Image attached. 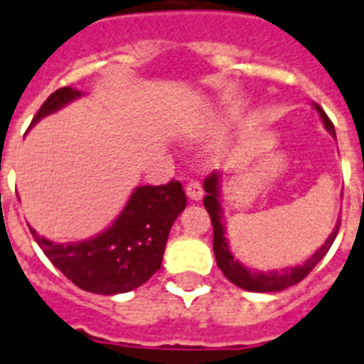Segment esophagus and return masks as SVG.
<instances>
[{
  "label": "esophagus",
  "instance_id": "esophagus-1",
  "mask_svg": "<svg viewBox=\"0 0 364 364\" xmlns=\"http://www.w3.org/2000/svg\"><path fill=\"white\" fill-rule=\"evenodd\" d=\"M185 191H187V196L191 198V200H194V202H198V200H202V198H203V188L198 181L188 183Z\"/></svg>",
  "mask_w": 364,
  "mask_h": 364
}]
</instances>
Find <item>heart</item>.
Returning a JSON list of instances; mask_svg holds the SVG:
<instances>
[{
  "mask_svg": "<svg viewBox=\"0 0 364 364\" xmlns=\"http://www.w3.org/2000/svg\"><path fill=\"white\" fill-rule=\"evenodd\" d=\"M215 127H217V123H215ZM211 129H213V127H211Z\"/></svg>",
  "mask_w": 364,
  "mask_h": 364,
  "instance_id": "1",
  "label": "heart"
}]
</instances>
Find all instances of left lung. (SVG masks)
<instances>
[{"label":"left lung","mask_w":364,"mask_h":364,"mask_svg":"<svg viewBox=\"0 0 364 364\" xmlns=\"http://www.w3.org/2000/svg\"><path fill=\"white\" fill-rule=\"evenodd\" d=\"M314 108L320 114L323 125L327 131L335 136V125L331 123L327 114L321 110L320 106L314 105ZM203 188H205V198H203V205L208 209L209 217H211L213 224V250H215V259H217L218 269L223 271L224 277L233 282L239 288L247 289V291H259V294H271V291H280L289 286L297 284L305 279L306 274L318 265L327 250L331 249V245L335 241L338 228H341V220L335 226V230L331 232L327 241L321 245L320 249L316 250L303 265H295V267L282 269V271H271V273H259L256 269L245 267L241 262L233 258V254L230 252L228 239H226V228H224L223 220V205H220V173L213 172L211 176L205 177L203 181Z\"/></svg>","instance_id":"1"}]
</instances>
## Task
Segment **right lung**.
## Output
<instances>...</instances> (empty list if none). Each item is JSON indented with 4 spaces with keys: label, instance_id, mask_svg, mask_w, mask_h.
Instances as JSON below:
<instances>
[{
    "label": "right lung",
    "instance_id": "obj_1",
    "mask_svg": "<svg viewBox=\"0 0 364 364\" xmlns=\"http://www.w3.org/2000/svg\"><path fill=\"white\" fill-rule=\"evenodd\" d=\"M80 97L82 91L75 87L54 91L38 108L31 125ZM185 205V191L173 179L159 187H136L110 228L85 241L55 243L29 230L46 258L73 284L99 295L125 294L161 269L168 233Z\"/></svg>",
    "mask_w": 364,
    "mask_h": 364
}]
</instances>
